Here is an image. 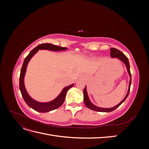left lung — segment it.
<instances>
[{"mask_svg":"<svg viewBox=\"0 0 149 149\" xmlns=\"http://www.w3.org/2000/svg\"><path fill=\"white\" fill-rule=\"evenodd\" d=\"M111 51V56L112 58H118L119 60H120L121 61H123L124 63L125 64V65L126 66V68H127V72L129 75L130 77V81H129V89L127 94H126L125 97L124 98V100L122 101L119 104H118V105H116V106L113 107H111V108H102V107H97L96 106H95L94 104L91 102L90 101L89 98L88 97V93H87V90H86V87L85 86L84 91H83V94H84V102L86 106L89 109L95 111H97V112H109L111 111H113L114 110H115L116 109H117L122 103H123L125 100L126 98L127 97L129 94V91H130V85H131V74H130V65H129V62L128 60V58H127L124 54L121 52L120 51H119V49L114 48H112L110 49Z\"/></svg>","mask_w":149,"mask_h":149,"instance_id":"1","label":"left lung"}]
</instances>
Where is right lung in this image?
Here are the masks:
<instances>
[{"instance_id": "right-lung-1", "label": "right lung", "mask_w": 149, "mask_h": 149, "mask_svg": "<svg viewBox=\"0 0 149 149\" xmlns=\"http://www.w3.org/2000/svg\"><path fill=\"white\" fill-rule=\"evenodd\" d=\"M39 49H47L50 51H64L67 49V48L61 47L60 46L54 45L52 43H42L40 44L37 47H36L34 49L31 50L29 55L25 58L23 65H22V69L20 71V79H19V88L22 94V96L23 97L25 102H26L30 107L32 108L36 111L40 112H47L53 110H55L57 108L60 107L63 103L67 91L74 86V84L68 86L63 88L61 93L58 95L55 100H53L49 102H40L34 100L31 98L27 91L25 89L24 84V77L26 73V67H27L29 62L30 59L36 53H37Z\"/></svg>"}]
</instances>
